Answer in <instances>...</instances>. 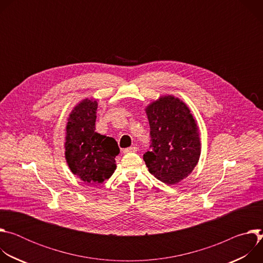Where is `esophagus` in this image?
I'll list each match as a JSON object with an SVG mask.
<instances>
[{"mask_svg": "<svg viewBox=\"0 0 263 263\" xmlns=\"http://www.w3.org/2000/svg\"><path fill=\"white\" fill-rule=\"evenodd\" d=\"M136 151H137V147H135V146H130V147L124 148V149H123V153L127 154V153H132V152H136Z\"/></svg>", "mask_w": 263, "mask_h": 263, "instance_id": "34e87169", "label": "esophagus"}]
</instances>
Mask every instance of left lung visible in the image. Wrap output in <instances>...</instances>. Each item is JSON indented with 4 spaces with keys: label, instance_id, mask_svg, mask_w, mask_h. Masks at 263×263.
Instances as JSON below:
<instances>
[{
    "label": "left lung",
    "instance_id": "obj_1",
    "mask_svg": "<svg viewBox=\"0 0 263 263\" xmlns=\"http://www.w3.org/2000/svg\"><path fill=\"white\" fill-rule=\"evenodd\" d=\"M151 134V151L143 154L148 172L175 185L189 177L199 162L201 139L190 107L172 95L161 96L145 108Z\"/></svg>",
    "mask_w": 263,
    "mask_h": 263
}]
</instances>
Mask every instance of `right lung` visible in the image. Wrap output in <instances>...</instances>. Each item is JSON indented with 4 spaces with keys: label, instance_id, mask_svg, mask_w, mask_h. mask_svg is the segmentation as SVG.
I'll list each match as a JSON object with an SVG mask.
<instances>
[{
    "label": "right lung",
    "instance_id": "right-lung-1",
    "mask_svg": "<svg viewBox=\"0 0 263 263\" xmlns=\"http://www.w3.org/2000/svg\"><path fill=\"white\" fill-rule=\"evenodd\" d=\"M98 100L80 101L72 108L65 127V160L73 175L85 183H102L117 168L120 147L115 138L95 131Z\"/></svg>",
    "mask_w": 263,
    "mask_h": 263
}]
</instances>
